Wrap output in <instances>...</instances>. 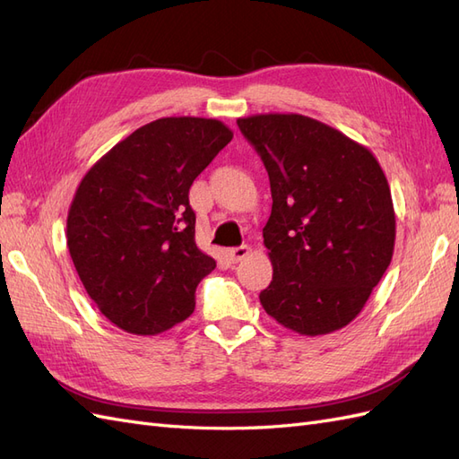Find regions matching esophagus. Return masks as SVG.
Here are the masks:
<instances>
[{
  "instance_id": "obj_1",
  "label": "esophagus",
  "mask_w": 459,
  "mask_h": 459,
  "mask_svg": "<svg viewBox=\"0 0 459 459\" xmlns=\"http://www.w3.org/2000/svg\"><path fill=\"white\" fill-rule=\"evenodd\" d=\"M230 258H231V262H241V260H245L248 255H251V247L248 245H241V247H233V248H230Z\"/></svg>"
}]
</instances>
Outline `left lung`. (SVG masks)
Returning <instances> with one entry per match:
<instances>
[{
  "label": "left lung",
  "instance_id": "1",
  "mask_svg": "<svg viewBox=\"0 0 459 459\" xmlns=\"http://www.w3.org/2000/svg\"><path fill=\"white\" fill-rule=\"evenodd\" d=\"M238 126L268 170L264 247L273 266L260 304L300 335H327L362 312L394 253L391 187L373 152L302 115H255Z\"/></svg>",
  "mask_w": 459,
  "mask_h": 459
}]
</instances>
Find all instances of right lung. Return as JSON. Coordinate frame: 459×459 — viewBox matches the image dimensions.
<instances>
[{
  "instance_id": "1",
  "label": "right lung",
  "mask_w": 459,
  "mask_h": 459,
  "mask_svg": "<svg viewBox=\"0 0 459 459\" xmlns=\"http://www.w3.org/2000/svg\"><path fill=\"white\" fill-rule=\"evenodd\" d=\"M231 137L216 118H159L82 178L66 218L68 253L117 327L157 335L195 310V289L216 260L195 243L189 187Z\"/></svg>"
}]
</instances>
